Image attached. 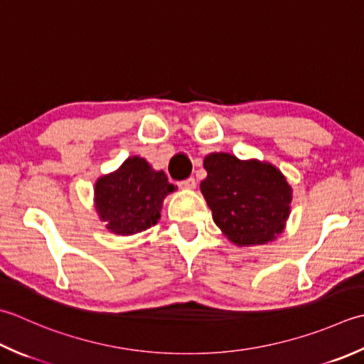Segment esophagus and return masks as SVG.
I'll list each match as a JSON object with an SVG mask.
<instances>
[{
	"label": "esophagus",
	"mask_w": 364,
	"mask_h": 364,
	"mask_svg": "<svg viewBox=\"0 0 364 364\" xmlns=\"http://www.w3.org/2000/svg\"><path fill=\"white\" fill-rule=\"evenodd\" d=\"M178 186H180L181 189H194L196 188V178L189 176V178H186V180L178 183Z\"/></svg>",
	"instance_id": "1"
}]
</instances>
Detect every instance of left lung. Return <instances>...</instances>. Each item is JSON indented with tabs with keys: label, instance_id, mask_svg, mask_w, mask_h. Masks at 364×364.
Returning <instances> with one entry per match:
<instances>
[{
	"label": "left lung",
	"instance_id": "left-lung-1",
	"mask_svg": "<svg viewBox=\"0 0 364 364\" xmlns=\"http://www.w3.org/2000/svg\"><path fill=\"white\" fill-rule=\"evenodd\" d=\"M203 167L208 176L200 191L227 238L238 246L265 245L282 232L291 189L279 170L227 153L206 156Z\"/></svg>",
	"mask_w": 364,
	"mask_h": 364
}]
</instances>
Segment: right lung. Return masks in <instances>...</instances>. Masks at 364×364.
Returning <instances> with one entry per match:
<instances>
[{"label": "right lung", "mask_w": 364, "mask_h": 364, "mask_svg": "<svg viewBox=\"0 0 364 364\" xmlns=\"http://www.w3.org/2000/svg\"><path fill=\"white\" fill-rule=\"evenodd\" d=\"M175 191L164 172H156L149 164L132 156L115 173L99 178L96 183V210L117 235L144 232L158 223L162 200Z\"/></svg>", "instance_id": "add662e5"}]
</instances>
